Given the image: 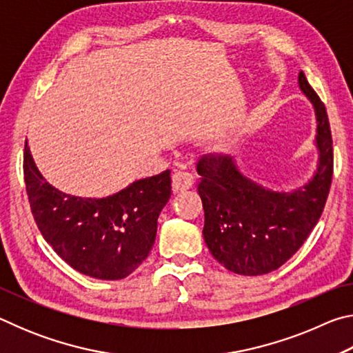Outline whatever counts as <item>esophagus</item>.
<instances>
[{"mask_svg": "<svg viewBox=\"0 0 353 353\" xmlns=\"http://www.w3.org/2000/svg\"><path fill=\"white\" fill-rule=\"evenodd\" d=\"M172 191L174 193H181V191H185L193 187L194 183V177L191 172L188 171H174V174H172Z\"/></svg>", "mask_w": 353, "mask_h": 353, "instance_id": "34e87169", "label": "esophagus"}]
</instances>
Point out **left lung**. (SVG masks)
<instances>
[{
	"instance_id": "1",
	"label": "left lung",
	"mask_w": 353,
	"mask_h": 353,
	"mask_svg": "<svg viewBox=\"0 0 353 353\" xmlns=\"http://www.w3.org/2000/svg\"><path fill=\"white\" fill-rule=\"evenodd\" d=\"M299 87L316 113L318 165L310 181L274 191L244 176L230 155H204L198 191L204 207V240L214 260L241 276H263L294 255L324 210L333 176V148L325 105L299 73Z\"/></svg>"
}]
</instances>
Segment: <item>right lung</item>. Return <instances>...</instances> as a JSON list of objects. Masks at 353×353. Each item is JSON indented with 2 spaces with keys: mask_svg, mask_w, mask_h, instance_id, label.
Returning a JSON list of instances; mask_svg holds the SVG:
<instances>
[{
  "mask_svg": "<svg viewBox=\"0 0 353 353\" xmlns=\"http://www.w3.org/2000/svg\"><path fill=\"white\" fill-rule=\"evenodd\" d=\"M23 170L40 234L73 270L88 277H128L151 252L157 219L171 196V171L140 179L107 198H81L46 182L25 145Z\"/></svg>",
  "mask_w": 353,
  "mask_h": 353,
  "instance_id": "obj_1",
  "label": "right lung"
}]
</instances>
